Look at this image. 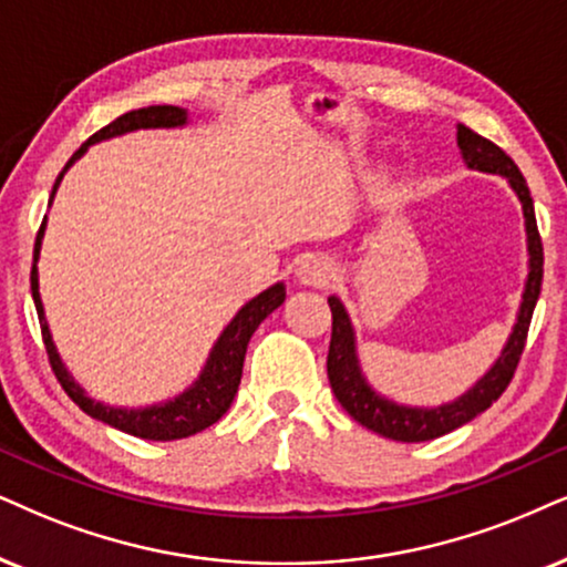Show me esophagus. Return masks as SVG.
Instances as JSON below:
<instances>
[{
  "label": "esophagus",
  "instance_id": "obj_1",
  "mask_svg": "<svg viewBox=\"0 0 567 567\" xmlns=\"http://www.w3.org/2000/svg\"><path fill=\"white\" fill-rule=\"evenodd\" d=\"M296 277L300 285H311V288H324V285L332 282L334 269L324 256H306L303 261L298 264Z\"/></svg>",
  "mask_w": 567,
  "mask_h": 567
}]
</instances>
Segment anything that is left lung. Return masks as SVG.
<instances>
[{
	"label": "left lung",
	"mask_w": 567,
	"mask_h": 567,
	"mask_svg": "<svg viewBox=\"0 0 567 567\" xmlns=\"http://www.w3.org/2000/svg\"><path fill=\"white\" fill-rule=\"evenodd\" d=\"M457 148L465 167L486 172V175L505 177L515 196L520 200L523 209V225H526V248H528V275L523 282L520 306L515 313V324L507 334L503 350L494 358V363L476 379L463 395L442 405H403L395 403L392 398L377 392L369 384L367 374H363L361 361H358V346H355V329L353 321L348 317V308L337 296H329V308H332V340H329V355H327V374L329 384H332L334 398L340 405L353 415L361 426L371 429V432L386 436L395 442H426L436 440V436L450 434L453 429L474 421L478 413H484L494 400L505 392L511 384L513 371L518 367L523 346H526L528 324H532V313L536 308L542 292V275H544V250L542 238L536 230V214L534 200L528 193V185L523 181L520 169L507 156L503 148L494 146L492 141L482 138V135L471 131V127L457 125Z\"/></svg>",
	"instance_id": "obj_1"
}]
</instances>
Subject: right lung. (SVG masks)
Instances as JSON below:
<instances>
[{"label": "right lung", "instance_id": "1", "mask_svg": "<svg viewBox=\"0 0 567 567\" xmlns=\"http://www.w3.org/2000/svg\"><path fill=\"white\" fill-rule=\"evenodd\" d=\"M188 125V110L172 104H156V106H143V110H133L117 117L114 123L102 127L99 133H93L89 141L83 143L78 152L70 156V162L64 164V169L56 177L52 196H49V206H52L54 193L60 188L64 172L81 159L89 152V146L106 138H117V135L135 133V131H169V127H185ZM47 230V217L41 221V230L35 235V248H33V269H31V292L35 311H39L41 321V334H44V346L49 353V363H52L56 379H60L62 390L68 392L70 400L81 408L83 413H89L91 419L110 424L120 432L141 436V440H154V442H172V440H185V436L204 432L206 426L217 424L221 415L227 413V408L233 405L235 392H238L240 377H243V361H246V350L250 337L264 319L271 311H277L285 303V282H275L271 288L259 292L256 298H250L246 306L235 313L230 324L221 329V334L209 350L204 369L196 382L185 386L181 395L164 400V403H154L146 408H123V405H106L102 400L91 398L83 390V384L70 374V369L64 367L60 350L54 346L52 329H49L44 303H41L39 292V256H41V240H44Z\"/></svg>", "mask_w": 567, "mask_h": 567}]
</instances>
